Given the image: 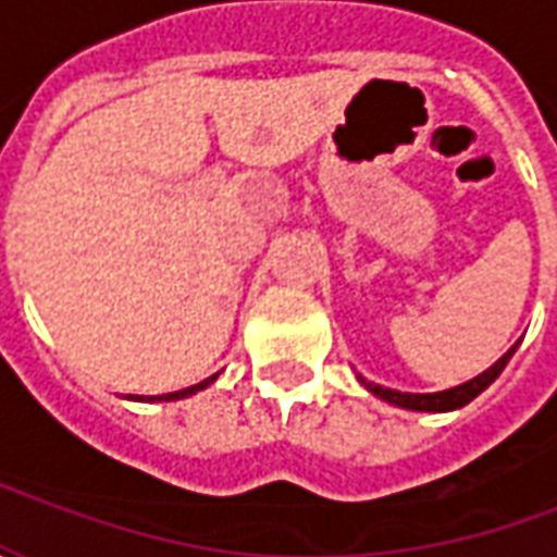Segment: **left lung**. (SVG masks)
Returning a JSON list of instances; mask_svg holds the SVG:
<instances>
[{
	"instance_id": "1",
	"label": "left lung",
	"mask_w": 557,
	"mask_h": 557,
	"mask_svg": "<svg viewBox=\"0 0 557 557\" xmlns=\"http://www.w3.org/2000/svg\"><path fill=\"white\" fill-rule=\"evenodd\" d=\"M516 346L504 358H498V361L492 363L486 373H480L478 379H471V382H466V385L459 387H450V391H442V394H399V391H391V387H382V385H373V382H367V379H361V385L370 391V394H375V397L387 399V403H394V406H399V409H411V411H454V409H462V406H468L471 399L478 397V394H483L486 387L502 375V370L507 367V361L513 358Z\"/></svg>"
}]
</instances>
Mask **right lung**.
Returning <instances> with one entry per match:
<instances>
[{
  "instance_id": "right-lung-1",
  "label": "right lung",
  "mask_w": 557,
  "mask_h": 557,
  "mask_svg": "<svg viewBox=\"0 0 557 557\" xmlns=\"http://www.w3.org/2000/svg\"><path fill=\"white\" fill-rule=\"evenodd\" d=\"M218 375H208L206 382H199V385L194 387H184V391H175V394H163V397H148V399H163V403H170V399H182V397H190V394H196V391H202V387H208L211 382H214ZM131 399H143V397H131Z\"/></svg>"
}]
</instances>
